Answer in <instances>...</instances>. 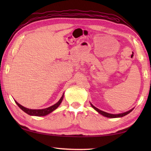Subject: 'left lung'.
Segmentation results:
<instances>
[{
	"instance_id": "8db88e82",
	"label": "left lung",
	"mask_w": 151,
	"mask_h": 151,
	"mask_svg": "<svg viewBox=\"0 0 151 151\" xmlns=\"http://www.w3.org/2000/svg\"><path fill=\"white\" fill-rule=\"evenodd\" d=\"M91 105L94 110H95V111L98 112L99 114H102V115L104 116L107 117V118H112V119H113V118H120V117L124 116L125 115H127V114H128L129 113H130V112H131L132 111V110H133V109H132L129 111L122 112V113H120V114H111V113H108V112H106L104 111H101V110H100V109H97L96 107H95L94 105H93V104H92L91 103Z\"/></svg>"
}]
</instances>
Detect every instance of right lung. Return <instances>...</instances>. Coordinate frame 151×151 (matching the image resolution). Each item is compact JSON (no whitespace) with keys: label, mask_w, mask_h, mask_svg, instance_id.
Returning a JSON list of instances; mask_svg holds the SVG:
<instances>
[{"label":"right lung","mask_w":151,"mask_h":151,"mask_svg":"<svg viewBox=\"0 0 151 151\" xmlns=\"http://www.w3.org/2000/svg\"><path fill=\"white\" fill-rule=\"evenodd\" d=\"M64 94H65L63 93L62 96H61V98L60 99V100L58 101L57 103L55 104L54 105L50 106L49 107H48V108L43 109H30L26 108V107H24L23 106H22L21 104H20L19 103H17L16 101H14L17 105L19 106V108L20 109H22L24 112H26L27 114H29V115L37 116H46V115H47V114H50V112L54 111L55 109H57L58 107L59 106V105L63 101Z\"/></svg>","instance_id":"1"}]
</instances>
